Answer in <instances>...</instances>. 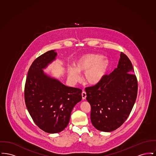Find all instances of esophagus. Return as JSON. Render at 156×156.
Here are the masks:
<instances>
[{"instance_id": "esophagus-1", "label": "esophagus", "mask_w": 156, "mask_h": 156, "mask_svg": "<svg viewBox=\"0 0 156 156\" xmlns=\"http://www.w3.org/2000/svg\"><path fill=\"white\" fill-rule=\"evenodd\" d=\"M82 99H86V97H87V94L85 91H82Z\"/></svg>"}]
</instances>
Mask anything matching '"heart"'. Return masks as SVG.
I'll use <instances>...</instances> for the list:
<instances>
[{
	"mask_svg": "<svg viewBox=\"0 0 156 156\" xmlns=\"http://www.w3.org/2000/svg\"><path fill=\"white\" fill-rule=\"evenodd\" d=\"M109 64L108 59L101 55L86 54L75 61V67L68 68V76L73 83H76L81 80L80 73H84V81L89 85H95L104 78Z\"/></svg>",
	"mask_w": 156,
	"mask_h": 156,
	"instance_id": "1",
	"label": "heart"
}]
</instances>
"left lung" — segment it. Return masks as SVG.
<instances>
[{
	"mask_svg": "<svg viewBox=\"0 0 156 156\" xmlns=\"http://www.w3.org/2000/svg\"><path fill=\"white\" fill-rule=\"evenodd\" d=\"M130 59L120 55L116 68L97 85L85 88L90 105V120L97 130L117 129L129 116L137 94V81Z\"/></svg>",
	"mask_w": 156,
	"mask_h": 156,
	"instance_id": "obj_1",
	"label": "left lung"
}]
</instances>
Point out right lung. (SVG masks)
Here are the masks:
<instances>
[{"label": "right lung", "mask_w": 156, "mask_h": 156, "mask_svg": "<svg viewBox=\"0 0 156 156\" xmlns=\"http://www.w3.org/2000/svg\"><path fill=\"white\" fill-rule=\"evenodd\" d=\"M55 50L45 52L32 63L24 88V99L31 118L48 133L62 131L69 123L75 105L82 99V90L68 87L43 69L54 61Z\"/></svg>", "instance_id": "1"}]
</instances>
